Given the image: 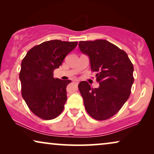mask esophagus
Returning <instances> with one entry per match:
<instances>
[{
    "mask_svg": "<svg viewBox=\"0 0 154 154\" xmlns=\"http://www.w3.org/2000/svg\"><path fill=\"white\" fill-rule=\"evenodd\" d=\"M75 83H79V80H75Z\"/></svg>",
    "mask_w": 154,
    "mask_h": 154,
    "instance_id": "1",
    "label": "esophagus"
}]
</instances>
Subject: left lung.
I'll list each match as a JSON object with an SVG mask.
<instances>
[{"mask_svg":"<svg viewBox=\"0 0 154 154\" xmlns=\"http://www.w3.org/2000/svg\"><path fill=\"white\" fill-rule=\"evenodd\" d=\"M79 49L90 59V68L96 71L98 88L86 81L79 84L85 108L98 121L114 116L129 98L134 82V67L127 53L106 40L80 41Z\"/></svg>","mask_w":154,"mask_h":154,"instance_id":"8db88e82","label":"left lung"}]
</instances>
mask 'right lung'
<instances>
[{
  "mask_svg": "<svg viewBox=\"0 0 154 154\" xmlns=\"http://www.w3.org/2000/svg\"><path fill=\"white\" fill-rule=\"evenodd\" d=\"M78 42L52 40L43 42L29 50L21 64L20 79L22 95L29 109L45 120L57 117L66 102V86L70 80L54 79L67 54Z\"/></svg>",
  "mask_w": 154,
  "mask_h": 154,
  "instance_id": "obj_1",
  "label": "right lung"
}]
</instances>
